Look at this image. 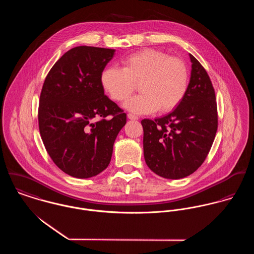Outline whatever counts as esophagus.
<instances>
[{"instance_id": "1", "label": "esophagus", "mask_w": 254, "mask_h": 254, "mask_svg": "<svg viewBox=\"0 0 254 254\" xmlns=\"http://www.w3.org/2000/svg\"><path fill=\"white\" fill-rule=\"evenodd\" d=\"M127 117H128L130 120H138V119H139L138 116H136V115H134V114H132V113H128V114H127Z\"/></svg>"}]
</instances>
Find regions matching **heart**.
<instances>
[{"label":"heart","mask_w":254,"mask_h":254,"mask_svg":"<svg viewBox=\"0 0 254 254\" xmlns=\"http://www.w3.org/2000/svg\"><path fill=\"white\" fill-rule=\"evenodd\" d=\"M123 67L108 66L101 73V83L114 101L127 99L139 84L138 96L128 99L123 107L137 114L167 112L184 99L189 86L187 64L178 58L145 49L126 57Z\"/></svg>","instance_id":"1"}]
</instances>
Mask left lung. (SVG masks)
<instances>
[{"instance_id": "1", "label": "left lung", "mask_w": 254, "mask_h": 254, "mask_svg": "<svg viewBox=\"0 0 254 254\" xmlns=\"http://www.w3.org/2000/svg\"><path fill=\"white\" fill-rule=\"evenodd\" d=\"M190 78L181 103L170 113L142 120L148 168L165 179L192 174L206 158L217 131L215 92L205 69L189 55Z\"/></svg>"}]
</instances>
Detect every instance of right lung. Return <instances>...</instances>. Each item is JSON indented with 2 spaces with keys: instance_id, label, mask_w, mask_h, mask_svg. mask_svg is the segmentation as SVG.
<instances>
[{
  "instance_id": "add662e5",
  "label": "right lung",
  "mask_w": 254,
  "mask_h": 254,
  "mask_svg": "<svg viewBox=\"0 0 254 254\" xmlns=\"http://www.w3.org/2000/svg\"><path fill=\"white\" fill-rule=\"evenodd\" d=\"M114 54L112 49L75 47L54 64L42 88L41 138L55 164L74 178L94 177L109 166L115 139L126 124V114L105 95L101 83Z\"/></svg>"
}]
</instances>
